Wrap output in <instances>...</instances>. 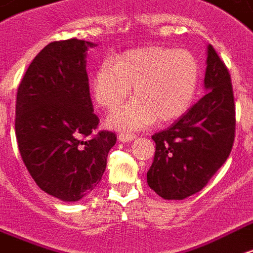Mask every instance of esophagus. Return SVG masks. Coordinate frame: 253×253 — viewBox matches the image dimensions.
<instances>
[{"label": "esophagus", "instance_id": "obj_1", "mask_svg": "<svg viewBox=\"0 0 253 253\" xmlns=\"http://www.w3.org/2000/svg\"><path fill=\"white\" fill-rule=\"evenodd\" d=\"M135 139V134H131V132H121L119 134V141L122 142H130Z\"/></svg>", "mask_w": 253, "mask_h": 253}]
</instances>
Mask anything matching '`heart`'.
<instances>
[{"mask_svg":"<svg viewBox=\"0 0 253 253\" xmlns=\"http://www.w3.org/2000/svg\"><path fill=\"white\" fill-rule=\"evenodd\" d=\"M200 84V65L193 53L168 46H146L106 60L91 79L93 98L112 111L125 102L132 87L131 102L114 112L108 125L134 130L169 123L186 114Z\"/></svg>","mask_w":253,"mask_h":253,"instance_id":"obj_1","label":"heart"}]
</instances>
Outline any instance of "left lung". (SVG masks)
Segmentation results:
<instances>
[{
    "instance_id": "8db88e82",
    "label": "left lung",
    "mask_w": 253,
    "mask_h": 253,
    "mask_svg": "<svg viewBox=\"0 0 253 253\" xmlns=\"http://www.w3.org/2000/svg\"><path fill=\"white\" fill-rule=\"evenodd\" d=\"M208 92L164 131L151 136L154 161L147 184L165 200H184L209 182L229 157L236 118L231 75L216 50L208 45Z\"/></svg>"
}]
</instances>
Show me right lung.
<instances>
[{"label": "right lung", "instance_id": "obj_1", "mask_svg": "<svg viewBox=\"0 0 253 253\" xmlns=\"http://www.w3.org/2000/svg\"><path fill=\"white\" fill-rule=\"evenodd\" d=\"M95 44L53 41L33 59L18 85L16 138L28 171L41 190L63 201H79L96 188L115 132H96L85 71Z\"/></svg>", "mask_w": 253, "mask_h": 253}]
</instances>
